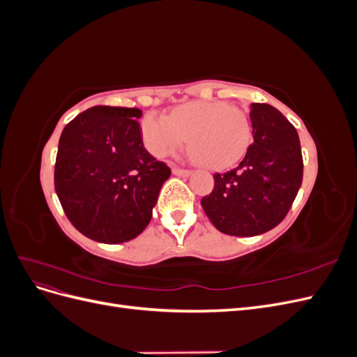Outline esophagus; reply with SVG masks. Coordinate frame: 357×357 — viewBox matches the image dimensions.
I'll use <instances>...</instances> for the list:
<instances>
[{
  "label": "esophagus",
  "mask_w": 357,
  "mask_h": 357,
  "mask_svg": "<svg viewBox=\"0 0 357 357\" xmlns=\"http://www.w3.org/2000/svg\"><path fill=\"white\" fill-rule=\"evenodd\" d=\"M172 174L178 177H189L192 174L190 169H181V168H172Z\"/></svg>",
  "instance_id": "1"
}]
</instances>
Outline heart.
Masks as SVG:
<instances>
[{
	"label": "heart",
	"instance_id": "1",
	"mask_svg": "<svg viewBox=\"0 0 357 357\" xmlns=\"http://www.w3.org/2000/svg\"><path fill=\"white\" fill-rule=\"evenodd\" d=\"M146 149L156 158L176 153L189 143L192 156L211 169L234 165L252 139V122L240 107L222 101L183 104L169 117L149 113L142 122Z\"/></svg>",
	"mask_w": 357,
	"mask_h": 357
}]
</instances>
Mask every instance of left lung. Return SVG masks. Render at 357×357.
<instances>
[{
  "label": "left lung",
  "instance_id": "left-lung-1",
  "mask_svg": "<svg viewBox=\"0 0 357 357\" xmlns=\"http://www.w3.org/2000/svg\"><path fill=\"white\" fill-rule=\"evenodd\" d=\"M253 143L234 169L214 174V189L201 199L220 232L264 234L282 222L302 183L304 162L295 126L273 105L250 107Z\"/></svg>",
  "mask_w": 357,
  "mask_h": 357
}]
</instances>
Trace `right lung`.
Returning <instances> with one entry per match:
<instances>
[{
    "label": "right lung",
    "mask_w": 357,
    "mask_h": 357,
    "mask_svg": "<svg viewBox=\"0 0 357 357\" xmlns=\"http://www.w3.org/2000/svg\"><path fill=\"white\" fill-rule=\"evenodd\" d=\"M139 117L138 109L95 105L61 134L55 190L68 220L91 240L119 244L138 236L171 176L144 149Z\"/></svg>",
    "instance_id": "1"
}]
</instances>
